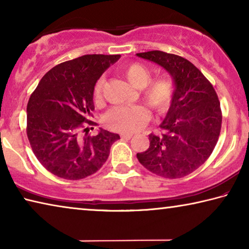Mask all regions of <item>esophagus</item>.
I'll return each mask as SVG.
<instances>
[{"label":"esophagus","mask_w":249,"mask_h":249,"mask_svg":"<svg viewBox=\"0 0 249 249\" xmlns=\"http://www.w3.org/2000/svg\"><path fill=\"white\" fill-rule=\"evenodd\" d=\"M121 137L123 138V140H130V138L133 137V134H121Z\"/></svg>","instance_id":"esophagus-1"}]
</instances>
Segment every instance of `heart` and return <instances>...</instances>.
Segmentation results:
<instances>
[{"label":"heart","instance_id":"b5f03b06","mask_svg":"<svg viewBox=\"0 0 249 249\" xmlns=\"http://www.w3.org/2000/svg\"><path fill=\"white\" fill-rule=\"evenodd\" d=\"M121 73L134 88L141 89L142 99L150 108L162 113L169 107L174 96V84L166 77L150 80V70L141 62H132L121 70ZM105 80L101 77L96 81L93 95L95 101L102 99ZM149 120V113L142 105L116 107L105 115L104 123L109 129L119 133H134L144 127Z\"/></svg>","mask_w":249,"mask_h":249}]
</instances>
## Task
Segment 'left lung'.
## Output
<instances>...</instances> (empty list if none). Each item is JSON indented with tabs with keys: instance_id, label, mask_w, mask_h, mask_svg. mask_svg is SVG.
<instances>
[{
	"instance_id": "left-lung-1",
	"label": "left lung",
	"mask_w": 249,
	"mask_h": 249,
	"mask_svg": "<svg viewBox=\"0 0 249 249\" xmlns=\"http://www.w3.org/2000/svg\"><path fill=\"white\" fill-rule=\"evenodd\" d=\"M136 54L166 69L175 82L170 107L160 124L163 133L150 134L149 148L137 159L155 175L182 178L203 165L216 145L220 101L211 82L187 59L160 50Z\"/></svg>"
}]
</instances>
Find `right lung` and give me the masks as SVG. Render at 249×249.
<instances>
[{
    "mask_svg": "<svg viewBox=\"0 0 249 249\" xmlns=\"http://www.w3.org/2000/svg\"><path fill=\"white\" fill-rule=\"evenodd\" d=\"M120 57L84 54L59 64L41 78L29 98V144L41 165L59 178L79 180L95 174L120 140L119 134L102 128L95 136L88 135L89 126L95 125L91 121L95 83Z\"/></svg>",
    "mask_w": 249,
    "mask_h": 249,
    "instance_id": "1",
    "label": "right lung"
}]
</instances>
